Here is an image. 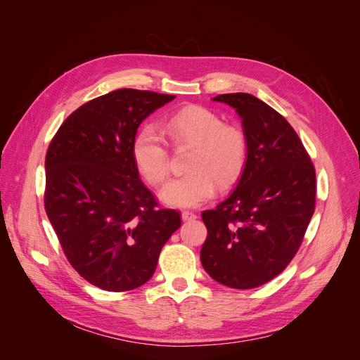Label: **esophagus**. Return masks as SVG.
Returning <instances> with one entry per match:
<instances>
[{"mask_svg":"<svg viewBox=\"0 0 360 360\" xmlns=\"http://www.w3.org/2000/svg\"><path fill=\"white\" fill-rule=\"evenodd\" d=\"M181 219L183 221H193V219H197V214L192 213V212H183L181 213Z\"/></svg>","mask_w":360,"mask_h":360,"instance_id":"esophagus-1","label":"esophagus"}]
</instances>
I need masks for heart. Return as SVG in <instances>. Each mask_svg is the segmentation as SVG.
<instances>
[{
  "label": "heart",
  "instance_id": "b5f03b06",
  "mask_svg": "<svg viewBox=\"0 0 360 360\" xmlns=\"http://www.w3.org/2000/svg\"><path fill=\"white\" fill-rule=\"evenodd\" d=\"M163 129L176 144L193 147L188 169L171 179L160 191L162 201L186 209L197 207L219 188L230 186L240 176L248 156V141L242 129L222 124L221 117L204 106L191 105L171 114ZM132 159L150 184H159L168 174V151L153 126L139 130L132 141Z\"/></svg>",
  "mask_w": 360,
  "mask_h": 360
}]
</instances>
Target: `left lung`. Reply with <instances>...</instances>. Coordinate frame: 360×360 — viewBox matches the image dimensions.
<instances>
[{
  "label": "left lung",
  "instance_id": "obj_1",
  "mask_svg": "<svg viewBox=\"0 0 360 360\" xmlns=\"http://www.w3.org/2000/svg\"><path fill=\"white\" fill-rule=\"evenodd\" d=\"M212 101L236 110L248 141L246 163L230 197L202 212L204 270L216 282L248 290L284 270L315 209V169L287 120L248 93Z\"/></svg>",
  "mask_w": 360,
  "mask_h": 360
}]
</instances>
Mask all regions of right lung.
Wrapping results in <instances>:
<instances>
[{
    "label": "right lung",
    "mask_w": 360,
    "mask_h": 360,
    "mask_svg": "<svg viewBox=\"0 0 360 360\" xmlns=\"http://www.w3.org/2000/svg\"><path fill=\"white\" fill-rule=\"evenodd\" d=\"M172 94L120 89L84 103L51 141L45 209L69 263L106 291L153 276L180 213L159 209L132 159L139 124Z\"/></svg>",
    "instance_id": "1"
}]
</instances>
